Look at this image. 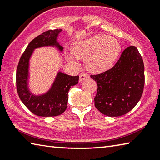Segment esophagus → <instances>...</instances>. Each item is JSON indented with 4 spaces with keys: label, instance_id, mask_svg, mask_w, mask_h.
Instances as JSON below:
<instances>
[{
    "label": "esophagus",
    "instance_id": "obj_1",
    "mask_svg": "<svg viewBox=\"0 0 160 160\" xmlns=\"http://www.w3.org/2000/svg\"><path fill=\"white\" fill-rule=\"evenodd\" d=\"M88 78V75H87L85 72H82L80 74V82H82L84 80L87 79Z\"/></svg>",
    "mask_w": 160,
    "mask_h": 160
}]
</instances>
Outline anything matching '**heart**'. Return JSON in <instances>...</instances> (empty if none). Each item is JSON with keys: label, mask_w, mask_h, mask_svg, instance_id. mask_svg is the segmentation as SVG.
Instances as JSON below:
<instances>
[{"label": "heart", "mask_w": 160, "mask_h": 160, "mask_svg": "<svg viewBox=\"0 0 160 160\" xmlns=\"http://www.w3.org/2000/svg\"><path fill=\"white\" fill-rule=\"evenodd\" d=\"M121 50L120 42L115 38L98 34L76 43L72 52L76 58L85 59V66L89 71L100 73L112 68Z\"/></svg>", "instance_id": "1"}]
</instances>
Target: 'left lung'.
<instances>
[{"label": "left lung", "mask_w": 160, "mask_h": 160, "mask_svg": "<svg viewBox=\"0 0 160 160\" xmlns=\"http://www.w3.org/2000/svg\"><path fill=\"white\" fill-rule=\"evenodd\" d=\"M91 78L97 84L95 107L108 116H120L132 110L142 97L145 85L144 63L134 46L123 50L112 68Z\"/></svg>", "instance_id": "8db88e82"}]
</instances>
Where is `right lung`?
I'll return each mask as SVG.
<instances>
[{
  "label": "right lung",
  "mask_w": 160,
  "mask_h": 160,
  "mask_svg": "<svg viewBox=\"0 0 160 160\" xmlns=\"http://www.w3.org/2000/svg\"><path fill=\"white\" fill-rule=\"evenodd\" d=\"M61 31L62 29H51L35 37L19 61L16 72L18 94L25 107L37 116H56L63 113L67 108L70 88L79 81V75L71 76L59 72L50 90L44 95H32L28 89L29 60L34 49L44 46H56L59 50H63V47L56 42V38Z\"/></svg>",
  "instance_id": "add662e5"
}]
</instances>
